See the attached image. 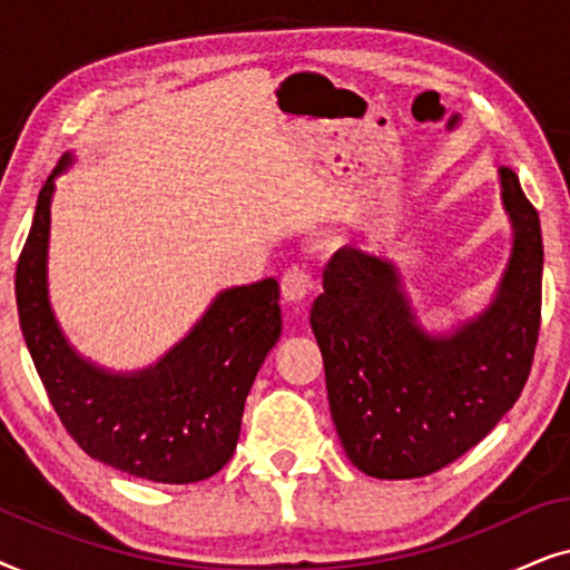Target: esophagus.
<instances>
[{
	"label": "esophagus",
	"mask_w": 570,
	"mask_h": 570,
	"mask_svg": "<svg viewBox=\"0 0 570 570\" xmlns=\"http://www.w3.org/2000/svg\"><path fill=\"white\" fill-rule=\"evenodd\" d=\"M316 291V277L314 272L306 269V267H291L283 275V298L287 303H295V306H301V303H306L311 295Z\"/></svg>",
	"instance_id": "obj_1"
}]
</instances>
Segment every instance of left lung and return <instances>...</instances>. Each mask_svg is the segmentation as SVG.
<instances>
[{"mask_svg": "<svg viewBox=\"0 0 570 570\" xmlns=\"http://www.w3.org/2000/svg\"><path fill=\"white\" fill-rule=\"evenodd\" d=\"M513 228L490 306L433 337L415 322L392 262L345 246L324 269L311 330L324 355L334 428L379 480L439 472L493 431L524 389L540 334L542 230L511 168L498 170Z\"/></svg>", "mask_w": 570, "mask_h": 570, "instance_id": "obj_1", "label": "left lung"}]
</instances>
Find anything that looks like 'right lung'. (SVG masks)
<instances>
[{
    "instance_id": "1",
    "label": "right lung",
    "mask_w": 570,
    "mask_h": 570,
    "mask_svg": "<svg viewBox=\"0 0 570 570\" xmlns=\"http://www.w3.org/2000/svg\"><path fill=\"white\" fill-rule=\"evenodd\" d=\"M46 178L14 272L20 330L61 425L85 454L153 482L186 485L233 456L246 396L283 332L277 279L223 291L194 330L158 363L111 373L77 355L49 303L53 176Z\"/></svg>"
}]
</instances>
